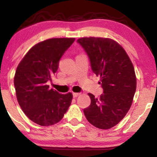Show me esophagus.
<instances>
[{
	"label": "esophagus",
	"instance_id": "34e87169",
	"mask_svg": "<svg viewBox=\"0 0 157 157\" xmlns=\"http://www.w3.org/2000/svg\"><path fill=\"white\" fill-rule=\"evenodd\" d=\"M80 94V93H75V92H74L73 93V97H78Z\"/></svg>",
	"mask_w": 157,
	"mask_h": 157
}]
</instances>
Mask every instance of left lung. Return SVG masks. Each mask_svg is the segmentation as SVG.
Instances as JSON below:
<instances>
[{"label":"left lung","instance_id":"obj_1","mask_svg":"<svg viewBox=\"0 0 157 157\" xmlns=\"http://www.w3.org/2000/svg\"><path fill=\"white\" fill-rule=\"evenodd\" d=\"M77 42L87 53L103 89L99 99L89 94L91 104L84 114L91 125L109 129L121 121L132 104L136 89L134 66L124 48L112 39L82 37Z\"/></svg>","mask_w":157,"mask_h":157}]
</instances>
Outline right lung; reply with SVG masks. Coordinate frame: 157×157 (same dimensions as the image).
Wrapping results in <instances>:
<instances>
[{
    "label": "right lung",
    "instance_id": "obj_1",
    "mask_svg": "<svg viewBox=\"0 0 157 157\" xmlns=\"http://www.w3.org/2000/svg\"><path fill=\"white\" fill-rule=\"evenodd\" d=\"M75 38H52L29 49L16 69L14 85L21 109L41 126L60 122L71 105V92L62 94L47 85L57 71L59 61Z\"/></svg>",
    "mask_w": 157,
    "mask_h": 157
}]
</instances>
